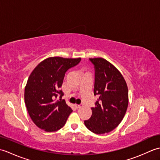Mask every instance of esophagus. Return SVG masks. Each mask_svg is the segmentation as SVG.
<instances>
[{"instance_id":"esophagus-1","label":"esophagus","mask_w":160,"mask_h":160,"mask_svg":"<svg viewBox=\"0 0 160 160\" xmlns=\"http://www.w3.org/2000/svg\"><path fill=\"white\" fill-rule=\"evenodd\" d=\"M74 106H75V108H76V109H78V108H80L81 107H82V105H78V104H75Z\"/></svg>"}]
</instances>
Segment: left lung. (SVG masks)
Wrapping results in <instances>:
<instances>
[{
  "label": "left lung",
  "instance_id": "obj_1",
  "mask_svg": "<svg viewBox=\"0 0 160 160\" xmlns=\"http://www.w3.org/2000/svg\"><path fill=\"white\" fill-rule=\"evenodd\" d=\"M89 60L95 68L93 93L98 100L84 124L94 133L103 134L113 131L124 118L128 104V87L121 73L108 61L102 58Z\"/></svg>",
  "mask_w": 160,
  "mask_h": 160
}]
</instances>
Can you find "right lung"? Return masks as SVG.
I'll return each mask as SVG.
<instances>
[{
	"mask_svg": "<svg viewBox=\"0 0 160 160\" xmlns=\"http://www.w3.org/2000/svg\"><path fill=\"white\" fill-rule=\"evenodd\" d=\"M81 58L50 57L40 62L28 78L25 89V102L30 118L37 127L47 132L59 130L65 124L71 107L61 98L66 71ZM60 95V100L55 99Z\"/></svg>",
	"mask_w": 160,
	"mask_h": 160,
	"instance_id": "obj_1",
	"label": "right lung"
}]
</instances>
